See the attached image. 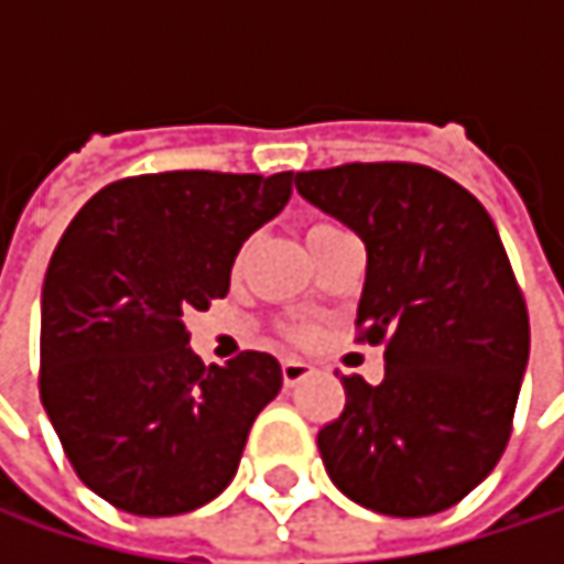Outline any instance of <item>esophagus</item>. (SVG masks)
<instances>
[{
  "label": "esophagus",
  "mask_w": 564,
  "mask_h": 564,
  "mask_svg": "<svg viewBox=\"0 0 564 564\" xmlns=\"http://www.w3.org/2000/svg\"><path fill=\"white\" fill-rule=\"evenodd\" d=\"M310 372H313V366H310V362H303V359H283L281 362V376H283V386H286V389L300 386V382H303Z\"/></svg>",
  "instance_id": "obj_1"
}]
</instances>
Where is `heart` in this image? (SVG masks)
Listing matches in <instances>:
<instances>
[{"mask_svg": "<svg viewBox=\"0 0 564 564\" xmlns=\"http://www.w3.org/2000/svg\"><path fill=\"white\" fill-rule=\"evenodd\" d=\"M319 228H329V225H313V228H310L306 235H313V231H319Z\"/></svg>", "mask_w": 564, "mask_h": 564, "instance_id": "1", "label": "heart"}]
</instances>
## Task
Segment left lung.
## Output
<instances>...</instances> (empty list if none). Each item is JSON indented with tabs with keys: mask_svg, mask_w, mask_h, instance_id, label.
I'll return each mask as SVG.
<instances>
[{
	"mask_svg": "<svg viewBox=\"0 0 564 564\" xmlns=\"http://www.w3.org/2000/svg\"><path fill=\"white\" fill-rule=\"evenodd\" d=\"M296 192L366 245L359 339L386 379L346 376L319 434L329 480L359 507L431 516L503 457L529 362V313L487 208L444 172L349 163L293 175Z\"/></svg>",
	"mask_w": 564,
	"mask_h": 564,
	"instance_id": "left-lung-1",
	"label": "left lung"
}]
</instances>
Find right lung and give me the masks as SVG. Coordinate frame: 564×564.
<instances>
[{"label":"right lung","instance_id":"obj_1","mask_svg":"<svg viewBox=\"0 0 564 564\" xmlns=\"http://www.w3.org/2000/svg\"><path fill=\"white\" fill-rule=\"evenodd\" d=\"M293 172H156L100 188L61 235L42 286L39 392L74 474L110 507L178 516L235 477L281 362L205 366L185 316L228 293L241 245Z\"/></svg>","mask_w":564,"mask_h":564}]
</instances>
